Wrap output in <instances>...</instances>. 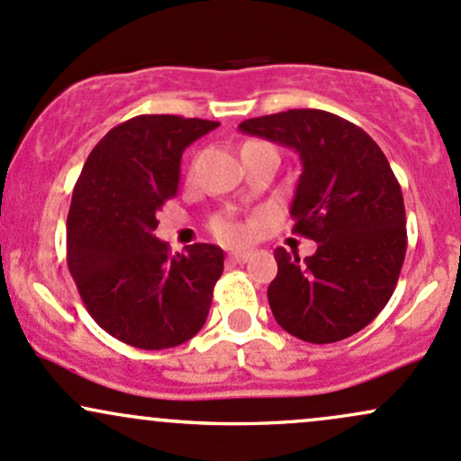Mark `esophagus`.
I'll return each instance as SVG.
<instances>
[{
    "label": "esophagus",
    "mask_w": 461,
    "mask_h": 461,
    "mask_svg": "<svg viewBox=\"0 0 461 461\" xmlns=\"http://www.w3.org/2000/svg\"><path fill=\"white\" fill-rule=\"evenodd\" d=\"M252 257L250 250H235L230 252V261H235V264H244V261H249Z\"/></svg>",
    "instance_id": "34e87169"
}]
</instances>
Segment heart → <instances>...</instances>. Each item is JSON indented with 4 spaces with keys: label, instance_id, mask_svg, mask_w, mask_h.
I'll return each mask as SVG.
<instances>
[{
    "label": "heart",
    "instance_id": "obj_1",
    "mask_svg": "<svg viewBox=\"0 0 461 461\" xmlns=\"http://www.w3.org/2000/svg\"><path fill=\"white\" fill-rule=\"evenodd\" d=\"M250 147H266V142L246 140L244 145H241V151L250 149ZM212 232H215L221 241H230V244L232 241L244 240V226H240L237 221H232V220H217L215 224H212Z\"/></svg>",
    "mask_w": 461,
    "mask_h": 461
}]
</instances>
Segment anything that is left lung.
<instances>
[{"label":"left lung","instance_id":"1","mask_svg":"<svg viewBox=\"0 0 461 461\" xmlns=\"http://www.w3.org/2000/svg\"><path fill=\"white\" fill-rule=\"evenodd\" d=\"M240 130L299 153L292 230L319 244L305 259L275 250L276 323L316 345L348 339L387 305L407 252L402 191L387 158L367 131L323 110L249 118Z\"/></svg>","mask_w":461,"mask_h":461}]
</instances>
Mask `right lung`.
<instances>
[{
	"instance_id": "1",
	"label": "right lung",
	"mask_w": 461,
	"mask_h": 461,
	"mask_svg": "<svg viewBox=\"0 0 461 461\" xmlns=\"http://www.w3.org/2000/svg\"><path fill=\"white\" fill-rule=\"evenodd\" d=\"M220 122L142 113L103 136L87 156L68 212V268L92 319L138 349L193 339L224 272L220 246L171 255L156 212L177 193L182 151Z\"/></svg>"
}]
</instances>
